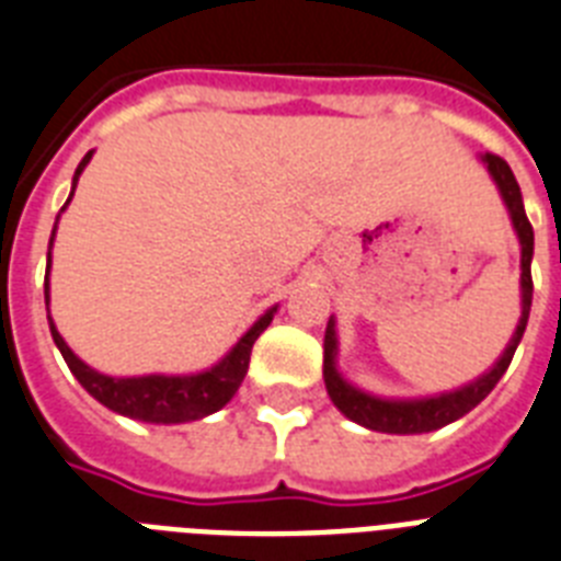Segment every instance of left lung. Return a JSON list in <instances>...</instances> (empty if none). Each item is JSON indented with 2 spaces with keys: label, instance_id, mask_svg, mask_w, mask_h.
<instances>
[{
  "label": "left lung",
  "instance_id": "8db88e82",
  "mask_svg": "<svg viewBox=\"0 0 561 561\" xmlns=\"http://www.w3.org/2000/svg\"><path fill=\"white\" fill-rule=\"evenodd\" d=\"M481 163L488 165L490 178L496 180L502 201L511 211L513 229L519 234L522 243V318L516 323L511 344L502 353V358L488 369V373L476 378V381L465 383L453 392H442V396L430 398H378L369 392L358 390L346 381L344 375L337 373L335 355H337V335L335 321L330 318L327 323V335H323V381H327V392H330L332 404L341 410L350 421L360 424V427L375 430V433H396V436H415V433H433L438 427H447L450 421L461 419L481 404L490 396V390L496 387L499 378L511 367L513 353L519 346L522 335H525L527 314H530V300H534V277H530V261H534V226L525 215V203H522V188L513 178L511 165L504 163L496 154H481Z\"/></svg>",
  "mask_w": 561,
  "mask_h": 561
}]
</instances>
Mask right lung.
I'll list each match as a JSON object with an SVG mask.
<instances>
[{"label":"right lung","instance_id":"add662e5","mask_svg":"<svg viewBox=\"0 0 561 561\" xmlns=\"http://www.w3.org/2000/svg\"><path fill=\"white\" fill-rule=\"evenodd\" d=\"M91 154H94V151H88V154L82 157V163L77 165V171H73V188H77V180H80L82 169L88 165ZM71 197L65 201V206L71 203ZM54 234H57V226L50 231V247H54ZM48 275L50 252L48 266H45V307H48L50 300ZM275 312L277 307L266 309V312L249 327L247 335L240 337L238 344L226 353V358L217 360L211 369H203V373L194 375H134V378H114V375L91 369L85 360H80L71 353V346L65 344V337L59 335L54 321H50V314L48 323L50 335H54V344L59 346V353H62L68 369L77 375V381H80L100 404L108 407V410H114V413L119 415H128V419L148 421V424H183V421L206 419V415L217 413L220 407L229 404L231 396L238 392V387L243 383V378H247L249 355H252L254 341H257L261 332L270 327Z\"/></svg>","mask_w":561,"mask_h":561}]
</instances>
